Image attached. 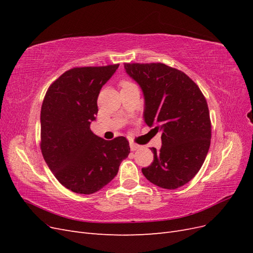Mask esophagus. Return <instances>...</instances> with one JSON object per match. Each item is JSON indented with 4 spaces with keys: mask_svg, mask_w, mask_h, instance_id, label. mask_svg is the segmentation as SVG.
Masks as SVG:
<instances>
[{
    "mask_svg": "<svg viewBox=\"0 0 253 253\" xmlns=\"http://www.w3.org/2000/svg\"><path fill=\"white\" fill-rule=\"evenodd\" d=\"M129 148H131V151H137L140 147L136 143H129Z\"/></svg>",
    "mask_w": 253,
    "mask_h": 253,
    "instance_id": "1",
    "label": "esophagus"
}]
</instances>
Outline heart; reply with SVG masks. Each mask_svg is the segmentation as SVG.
I'll use <instances>...</instances> for the list:
<instances>
[{
    "mask_svg": "<svg viewBox=\"0 0 253 253\" xmlns=\"http://www.w3.org/2000/svg\"><path fill=\"white\" fill-rule=\"evenodd\" d=\"M126 83H129V82H126V81H125V82H122V83H121V85H124V84H126Z\"/></svg>",
    "mask_w": 253,
    "mask_h": 253,
    "instance_id": "1",
    "label": "heart"
}]
</instances>
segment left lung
Returning a JSON list of instances; mask_svg holds the SVG:
<instances>
[{
    "label": "left lung",
    "mask_w": 253,
    "mask_h": 253,
    "mask_svg": "<svg viewBox=\"0 0 253 253\" xmlns=\"http://www.w3.org/2000/svg\"><path fill=\"white\" fill-rule=\"evenodd\" d=\"M127 75L142 89L143 118L162 132V148H151L154 159L141 171L164 189H177L202 168L211 141V121L206 98L196 83L164 63H125Z\"/></svg>",
    "instance_id": "1"
}]
</instances>
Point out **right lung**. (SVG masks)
Returning <instances> with one entry per match:
<instances>
[{
  "label": "right lung",
  "instance_id": "add662e5",
  "mask_svg": "<svg viewBox=\"0 0 253 253\" xmlns=\"http://www.w3.org/2000/svg\"><path fill=\"white\" fill-rule=\"evenodd\" d=\"M119 64L74 67L53 81L41 108V151L61 185L79 194L102 189L117 175L129 153L119 136L104 140L90 131L97 99Z\"/></svg>",
  "mask_w": 253,
  "mask_h": 253
}]
</instances>
